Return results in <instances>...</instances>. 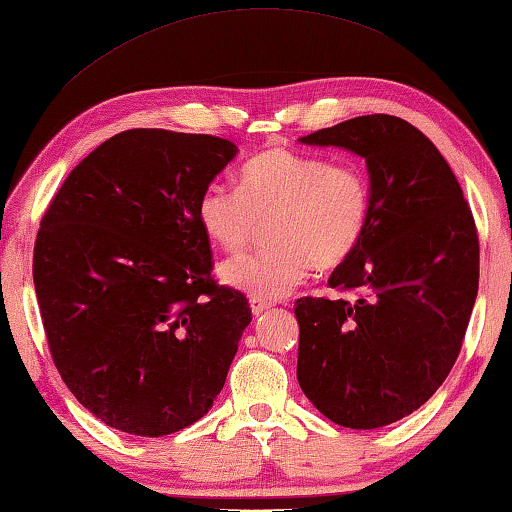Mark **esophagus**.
<instances>
[{
	"mask_svg": "<svg viewBox=\"0 0 512 512\" xmlns=\"http://www.w3.org/2000/svg\"><path fill=\"white\" fill-rule=\"evenodd\" d=\"M268 309H271V304H268V302L257 300V297H253V300H250V311H253V315H262Z\"/></svg>",
	"mask_w": 512,
	"mask_h": 512,
	"instance_id": "34e87169",
	"label": "esophagus"
}]
</instances>
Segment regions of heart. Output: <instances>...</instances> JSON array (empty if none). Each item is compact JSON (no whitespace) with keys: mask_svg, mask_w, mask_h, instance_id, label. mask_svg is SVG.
Returning a JSON list of instances; mask_svg holds the SVG:
<instances>
[{"mask_svg":"<svg viewBox=\"0 0 512 512\" xmlns=\"http://www.w3.org/2000/svg\"><path fill=\"white\" fill-rule=\"evenodd\" d=\"M371 185L356 163L271 147L239 172V188L212 183L201 192L197 219L206 237L224 250L244 248L262 221L273 246L230 257L219 277L235 291L275 302L300 286L311 266L329 271L345 264L365 237Z\"/></svg>","mask_w":512,"mask_h":512,"instance_id":"obj_1","label":"heart"}]
</instances>
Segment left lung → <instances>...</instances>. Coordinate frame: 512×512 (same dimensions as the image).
Segmentation results:
<instances>
[{"label":"left lung","mask_w":512,"mask_h":512,"mask_svg":"<svg viewBox=\"0 0 512 512\" xmlns=\"http://www.w3.org/2000/svg\"><path fill=\"white\" fill-rule=\"evenodd\" d=\"M300 143L365 159L371 217L329 277L365 297L295 302L297 383L329 421L374 430L430 401L459 356L479 288L475 219L448 161L403 118L358 116Z\"/></svg>","instance_id":"8db88e82"}]
</instances>
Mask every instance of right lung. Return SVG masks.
Masks as SVG:
<instances>
[{"label": "right lung", "instance_id": "1", "mask_svg": "<svg viewBox=\"0 0 512 512\" xmlns=\"http://www.w3.org/2000/svg\"><path fill=\"white\" fill-rule=\"evenodd\" d=\"M208 134L127 129L55 194L33 282L55 367L114 430L179 432L224 389L248 300L210 277L201 192L237 156Z\"/></svg>", "mask_w": 512, "mask_h": 512}]
</instances>
